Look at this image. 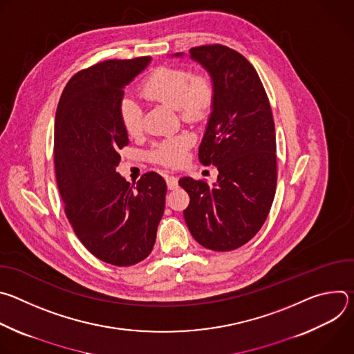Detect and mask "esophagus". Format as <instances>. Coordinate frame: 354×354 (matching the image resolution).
<instances>
[{
	"instance_id": "esophagus-1",
	"label": "esophagus",
	"mask_w": 354,
	"mask_h": 354,
	"mask_svg": "<svg viewBox=\"0 0 354 354\" xmlns=\"http://www.w3.org/2000/svg\"><path fill=\"white\" fill-rule=\"evenodd\" d=\"M165 180H167V186H168V189H175V187L178 186V178H176V176L167 175V176H165Z\"/></svg>"
}]
</instances>
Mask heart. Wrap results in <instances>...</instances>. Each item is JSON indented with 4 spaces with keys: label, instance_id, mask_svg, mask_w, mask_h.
Here are the masks:
<instances>
[{
    "label": "heart",
    "instance_id": "1",
    "mask_svg": "<svg viewBox=\"0 0 354 354\" xmlns=\"http://www.w3.org/2000/svg\"><path fill=\"white\" fill-rule=\"evenodd\" d=\"M141 93L149 100L175 108L182 120L196 123L207 116L213 104L214 88L206 75H190L183 68L161 67L142 84ZM119 113L124 130L130 136L138 134L142 112L136 100L124 96ZM189 145L187 136L171 137L157 142L151 151V157L160 164L176 167L185 160Z\"/></svg>",
    "mask_w": 354,
    "mask_h": 354
}]
</instances>
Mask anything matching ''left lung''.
Listing matches in <instances>:
<instances>
[{
  "mask_svg": "<svg viewBox=\"0 0 354 354\" xmlns=\"http://www.w3.org/2000/svg\"><path fill=\"white\" fill-rule=\"evenodd\" d=\"M189 57L207 71L214 88L198 160L203 165L213 164L218 176L212 185L189 176L179 180L190 197L183 217L201 246L232 250L257 235L274 198L277 164L272 109L258 73L235 50L221 44L200 46L190 48Z\"/></svg>",
  "mask_w": 354,
  "mask_h": 354,
  "instance_id": "obj_1",
  "label": "left lung"
}]
</instances>
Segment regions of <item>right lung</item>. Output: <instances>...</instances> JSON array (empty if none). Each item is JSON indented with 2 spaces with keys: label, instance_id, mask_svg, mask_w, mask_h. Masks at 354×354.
<instances>
[{
  "label": "right lung",
  "instance_id": "add662e5",
  "mask_svg": "<svg viewBox=\"0 0 354 354\" xmlns=\"http://www.w3.org/2000/svg\"><path fill=\"white\" fill-rule=\"evenodd\" d=\"M151 57L108 60L75 74L66 85L55 122V169L66 216L99 261L131 266L154 248L165 209L167 183L147 172L130 185L119 172L129 144L120 120L124 88Z\"/></svg>",
  "mask_w": 354,
  "mask_h": 354
}]
</instances>
